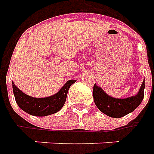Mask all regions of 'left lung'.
<instances>
[{
  "mask_svg": "<svg viewBox=\"0 0 154 154\" xmlns=\"http://www.w3.org/2000/svg\"><path fill=\"white\" fill-rule=\"evenodd\" d=\"M144 82H143L136 96L119 99L110 97L95 84L93 87L94 102L97 108L105 115L113 118H120L131 113L141 104L144 97Z\"/></svg>",
  "mask_w": 154,
  "mask_h": 154,
  "instance_id": "obj_1",
  "label": "left lung"
}]
</instances>
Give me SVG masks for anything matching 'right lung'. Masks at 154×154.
<instances>
[{"label": "right lung", "instance_id": "1", "mask_svg": "<svg viewBox=\"0 0 154 154\" xmlns=\"http://www.w3.org/2000/svg\"><path fill=\"white\" fill-rule=\"evenodd\" d=\"M76 80L67 81L57 93L44 98H35L25 94L12 82L15 101L26 113L35 116H46L59 111L66 101L67 91Z\"/></svg>", "mask_w": 154, "mask_h": 154}]
</instances>
